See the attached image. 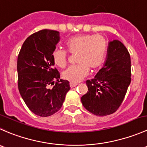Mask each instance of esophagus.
<instances>
[{"instance_id":"34e87169","label":"esophagus","mask_w":147,"mask_h":147,"mask_svg":"<svg viewBox=\"0 0 147 147\" xmlns=\"http://www.w3.org/2000/svg\"><path fill=\"white\" fill-rule=\"evenodd\" d=\"M77 83H72V82H71L70 83V87L71 88H74V87H75L77 85Z\"/></svg>"}]
</instances>
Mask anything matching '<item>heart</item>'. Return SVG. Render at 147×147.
<instances>
[{
  "instance_id": "obj_1",
  "label": "heart",
  "mask_w": 147,
  "mask_h": 147,
  "mask_svg": "<svg viewBox=\"0 0 147 147\" xmlns=\"http://www.w3.org/2000/svg\"><path fill=\"white\" fill-rule=\"evenodd\" d=\"M66 50L76 53V66H70L63 72V77L70 82L77 83L88 76L90 68L99 67L104 59L107 49V40L101 35L80 34L72 36L66 42ZM52 60L59 68H64L67 63L66 51L56 49L52 53Z\"/></svg>"
}]
</instances>
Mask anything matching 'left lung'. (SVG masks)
I'll return each mask as SVG.
<instances>
[{"label":"left lung","mask_w":147,"mask_h":147,"mask_svg":"<svg viewBox=\"0 0 147 147\" xmlns=\"http://www.w3.org/2000/svg\"><path fill=\"white\" fill-rule=\"evenodd\" d=\"M131 58L118 40L109 42L104 66L86 81L88 91L81 98L84 108L98 117L115 112L123 102L131 83Z\"/></svg>","instance_id":"left-lung-1"}]
</instances>
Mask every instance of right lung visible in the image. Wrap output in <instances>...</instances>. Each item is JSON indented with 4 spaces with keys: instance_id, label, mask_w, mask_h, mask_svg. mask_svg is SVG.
<instances>
[{
    "instance_id": "right-lung-1",
    "label": "right lung",
    "mask_w": 147,
    "mask_h": 147,
    "mask_svg": "<svg viewBox=\"0 0 147 147\" xmlns=\"http://www.w3.org/2000/svg\"><path fill=\"white\" fill-rule=\"evenodd\" d=\"M59 38L56 30L36 32L26 39L18 56L20 94L28 108L39 117H49L57 112L70 89L69 81L60 79L52 60ZM51 85L53 87L50 88Z\"/></svg>"
}]
</instances>
